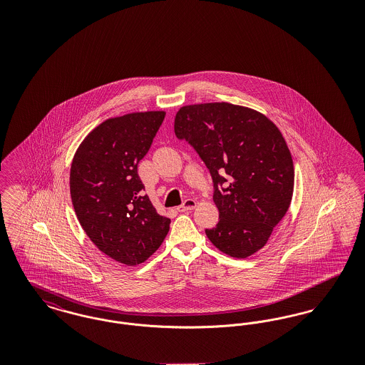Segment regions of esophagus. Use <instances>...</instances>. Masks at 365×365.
<instances>
[{"mask_svg":"<svg viewBox=\"0 0 365 365\" xmlns=\"http://www.w3.org/2000/svg\"><path fill=\"white\" fill-rule=\"evenodd\" d=\"M195 207H197V201L192 200V198H187V200L183 201L182 205H179L176 209H178L179 212H186V210H190V209H194Z\"/></svg>","mask_w":365,"mask_h":365,"instance_id":"34e87169","label":"esophagus"}]
</instances>
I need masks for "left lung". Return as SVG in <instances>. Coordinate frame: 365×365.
I'll list each match as a JSON object with an SVG mask.
<instances>
[{
	"label": "left lung",
	"instance_id": "obj_1",
	"mask_svg": "<svg viewBox=\"0 0 365 365\" xmlns=\"http://www.w3.org/2000/svg\"><path fill=\"white\" fill-rule=\"evenodd\" d=\"M175 135L212 176L219 223L205 230L209 241L235 259L260 250L286 215L294 187L293 160L278 127L253 109L212 103L180 108Z\"/></svg>",
	"mask_w": 365,
	"mask_h": 365
}]
</instances>
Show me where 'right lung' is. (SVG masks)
<instances>
[{"label": "right lung", "instance_id": "add662e5", "mask_svg": "<svg viewBox=\"0 0 365 365\" xmlns=\"http://www.w3.org/2000/svg\"><path fill=\"white\" fill-rule=\"evenodd\" d=\"M165 112H137L108 119L76 150L71 165L72 205L87 237L125 265L148 260L170 231L138 175Z\"/></svg>", "mask_w": 365, "mask_h": 365}]
</instances>
